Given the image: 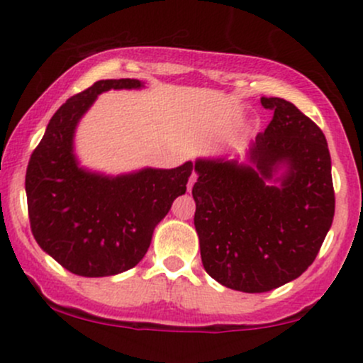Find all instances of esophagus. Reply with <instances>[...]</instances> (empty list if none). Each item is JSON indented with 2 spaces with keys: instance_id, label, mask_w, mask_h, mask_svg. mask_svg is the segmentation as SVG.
Segmentation results:
<instances>
[{
  "instance_id": "obj_1",
  "label": "esophagus",
  "mask_w": 363,
  "mask_h": 363,
  "mask_svg": "<svg viewBox=\"0 0 363 363\" xmlns=\"http://www.w3.org/2000/svg\"><path fill=\"white\" fill-rule=\"evenodd\" d=\"M196 179H198V174H196V172L191 174V177H189V182H187V191H191V189H193V186H194Z\"/></svg>"
}]
</instances>
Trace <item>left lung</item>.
Wrapping results in <instances>:
<instances>
[{
    "label": "left lung",
    "instance_id": "obj_1",
    "mask_svg": "<svg viewBox=\"0 0 363 363\" xmlns=\"http://www.w3.org/2000/svg\"><path fill=\"white\" fill-rule=\"evenodd\" d=\"M273 119L249 147V165L198 158L194 227L206 273L223 286L261 294L314 262L335 216L324 133L294 104L261 97ZM283 164L281 178L274 174ZM281 181L269 186L268 180Z\"/></svg>",
    "mask_w": 363,
    "mask_h": 363
}]
</instances>
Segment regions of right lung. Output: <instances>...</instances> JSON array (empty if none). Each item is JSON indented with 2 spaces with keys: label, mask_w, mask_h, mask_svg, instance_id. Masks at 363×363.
Here are the masks:
<instances>
[{
  "label": "right lung",
  "mask_w": 363,
  "mask_h": 363,
  "mask_svg": "<svg viewBox=\"0 0 363 363\" xmlns=\"http://www.w3.org/2000/svg\"><path fill=\"white\" fill-rule=\"evenodd\" d=\"M140 80H99L68 99L49 121L28 160L25 191L37 244L80 277H111L147 254L155 227L186 193L193 162L107 177L78 167L73 135L99 94L140 89Z\"/></svg>",
  "instance_id": "add662e5"
}]
</instances>
